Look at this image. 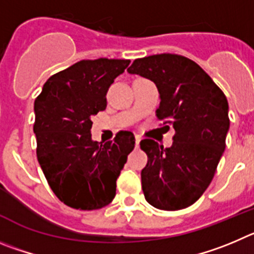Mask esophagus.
<instances>
[{"mask_svg": "<svg viewBox=\"0 0 254 254\" xmlns=\"http://www.w3.org/2000/svg\"><path fill=\"white\" fill-rule=\"evenodd\" d=\"M140 140L141 138L139 135L135 136V148H139V145H140Z\"/></svg>", "mask_w": 254, "mask_h": 254, "instance_id": "34e87169", "label": "esophagus"}]
</instances>
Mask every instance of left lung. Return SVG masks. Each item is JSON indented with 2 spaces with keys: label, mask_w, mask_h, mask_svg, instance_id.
<instances>
[{
  "label": "left lung",
  "mask_w": 254,
  "mask_h": 254,
  "mask_svg": "<svg viewBox=\"0 0 254 254\" xmlns=\"http://www.w3.org/2000/svg\"><path fill=\"white\" fill-rule=\"evenodd\" d=\"M127 72L154 82L161 97L157 116L176 130L170 148L140 141L148 155L141 171L145 200L167 211L189 207L209 187L225 149L227 97L197 63L177 54L135 59Z\"/></svg>",
  "instance_id": "left-lung-1"
}]
</instances>
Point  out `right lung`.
<instances>
[{
	"instance_id": "1",
	"label": "right lung",
	"mask_w": 254,
	"mask_h": 254,
	"mask_svg": "<svg viewBox=\"0 0 254 254\" xmlns=\"http://www.w3.org/2000/svg\"><path fill=\"white\" fill-rule=\"evenodd\" d=\"M130 61H81L50 77L34 102L36 155L50 189L73 209L96 210L116 195V180L134 149L135 138L92 139V118L106 109V93Z\"/></svg>"
}]
</instances>
